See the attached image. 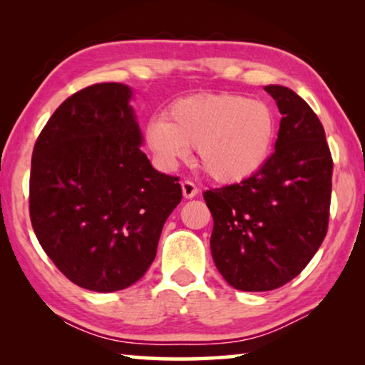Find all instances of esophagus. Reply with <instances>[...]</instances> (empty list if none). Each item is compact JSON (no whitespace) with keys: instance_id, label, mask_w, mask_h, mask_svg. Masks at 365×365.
I'll return each mask as SVG.
<instances>
[{"instance_id":"34e87169","label":"esophagus","mask_w":365,"mask_h":365,"mask_svg":"<svg viewBox=\"0 0 365 365\" xmlns=\"http://www.w3.org/2000/svg\"><path fill=\"white\" fill-rule=\"evenodd\" d=\"M182 191H183V196L187 197V200H191V197H195L197 193H200V188H197L193 182L185 180L182 183Z\"/></svg>"}]
</instances>
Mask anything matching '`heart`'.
Wrapping results in <instances>:
<instances>
[{
    "label": "heart",
    "instance_id": "obj_1",
    "mask_svg": "<svg viewBox=\"0 0 365 365\" xmlns=\"http://www.w3.org/2000/svg\"><path fill=\"white\" fill-rule=\"evenodd\" d=\"M146 143L165 168L196 148L197 164L215 182L237 183L256 175L274 151L275 113L267 103L242 95H196L153 117Z\"/></svg>",
    "mask_w": 365,
    "mask_h": 365
}]
</instances>
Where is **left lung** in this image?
I'll list each match as a JSON object with an SVG mask.
<instances>
[{"mask_svg": "<svg viewBox=\"0 0 365 365\" xmlns=\"http://www.w3.org/2000/svg\"><path fill=\"white\" fill-rule=\"evenodd\" d=\"M265 91L283 115L275 151L256 175L202 193L214 219L215 267L242 292L293 280L329 230L333 159L322 122L287 86Z\"/></svg>", "mask_w": 365, "mask_h": 365, "instance_id": "1", "label": "left lung"}]
</instances>
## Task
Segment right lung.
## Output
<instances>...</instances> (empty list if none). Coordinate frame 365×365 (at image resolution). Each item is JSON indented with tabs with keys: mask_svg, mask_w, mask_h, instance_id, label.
Returning a JSON list of instances; mask_svg holds the SVG:
<instances>
[{
	"mask_svg": "<svg viewBox=\"0 0 365 365\" xmlns=\"http://www.w3.org/2000/svg\"><path fill=\"white\" fill-rule=\"evenodd\" d=\"M122 83L77 91L35 141L29 211L34 232L72 283L109 293L133 285L156 257L182 201L178 177L153 169Z\"/></svg>",
	"mask_w": 365,
	"mask_h": 365,
	"instance_id": "obj_1",
	"label": "right lung"
}]
</instances>
